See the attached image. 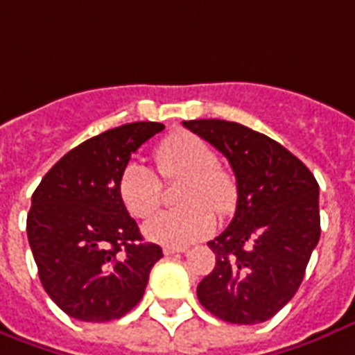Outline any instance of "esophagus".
Masks as SVG:
<instances>
[{
	"mask_svg": "<svg viewBox=\"0 0 355 355\" xmlns=\"http://www.w3.org/2000/svg\"><path fill=\"white\" fill-rule=\"evenodd\" d=\"M181 252H185V248H175V246H164V248H163V254L164 255L181 254Z\"/></svg>",
	"mask_w": 355,
	"mask_h": 355,
	"instance_id": "esophagus-1",
	"label": "esophagus"
}]
</instances>
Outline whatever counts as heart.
I'll return each mask as SVG.
<instances>
[{
  "label": "heart",
  "mask_w": 355,
  "mask_h": 355,
  "mask_svg": "<svg viewBox=\"0 0 355 355\" xmlns=\"http://www.w3.org/2000/svg\"><path fill=\"white\" fill-rule=\"evenodd\" d=\"M155 163L164 181L181 180L175 192V202L181 207L159 213L144 226L146 237L155 243L185 246L200 241L215 226L211 210L216 216H227L237 207V178L218 163L207 140L192 133L172 135L155 148ZM159 175L139 161H131L122 170L118 191L135 218H148L157 211L163 194Z\"/></svg>",
  "instance_id": "1"
}]
</instances>
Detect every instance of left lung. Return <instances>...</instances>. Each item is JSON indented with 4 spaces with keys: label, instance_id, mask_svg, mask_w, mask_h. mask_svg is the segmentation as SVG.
Returning <instances> with one entry per match:
<instances>
[{
    "label": "left lung",
    "instance_id": "left-lung-1",
    "mask_svg": "<svg viewBox=\"0 0 355 355\" xmlns=\"http://www.w3.org/2000/svg\"><path fill=\"white\" fill-rule=\"evenodd\" d=\"M183 125L226 155L239 183L233 220L207 243L216 263L198 300L226 322H265L296 295L320 239L317 180L287 148L246 125L215 118Z\"/></svg>",
    "mask_w": 355,
    "mask_h": 355
}]
</instances>
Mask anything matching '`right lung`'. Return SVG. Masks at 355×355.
Wrapping results in <instances>:
<instances>
[{"label":"right lung","mask_w":355,"mask_h":355,"mask_svg":"<svg viewBox=\"0 0 355 355\" xmlns=\"http://www.w3.org/2000/svg\"><path fill=\"white\" fill-rule=\"evenodd\" d=\"M164 129L123 123L60 157L33 192L27 239L48 296L83 322H109L140 302L161 246L144 243L118 183L131 153Z\"/></svg>","instance_id":"obj_1"}]
</instances>
